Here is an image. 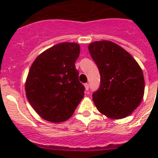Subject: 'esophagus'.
Returning a JSON list of instances; mask_svg holds the SVG:
<instances>
[{"mask_svg": "<svg viewBox=\"0 0 158 158\" xmlns=\"http://www.w3.org/2000/svg\"><path fill=\"white\" fill-rule=\"evenodd\" d=\"M84 87H85V90H86V91H88V90L89 89V84H84Z\"/></svg>", "mask_w": 158, "mask_h": 158, "instance_id": "esophagus-1", "label": "esophagus"}]
</instances>
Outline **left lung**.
Returning a JSON list of instances; mask_svg holds the SVG:
<instances>
[{"label":"left lung","instance_id":"1","mask_svg":"<svg viewBox=\"0 0 158 158\" xmlns=\"http://www.w3.org/2000/svg\"><path fill=\"white\" fill-rule=\"evenodd\" d=\"M99 69L100 86L93 94L98 110L111 119H122L139 106L144 94V78L132 56L110 41L89 44Z\"/></svg>","mask_w":158,"mask_h":158}]
</instances>
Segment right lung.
Returning <instances> with one entry per match:
<instances>
[{"mask_svg":"<svg viewBox=\"0 0 158 158\" xmlns=\"http://www.w3.org/2000/svg\"><path fill=\"white\" fill-rule=\"evenodd\" d=\"M80 47L61 43L40 54L26 79V96L36 112L51 122H62L74 114L84 96L75 61Z\"/></svg>","mask_w":158,"mask_h":158,"instance_id":"1","label":"right lung"}]
</instances>
